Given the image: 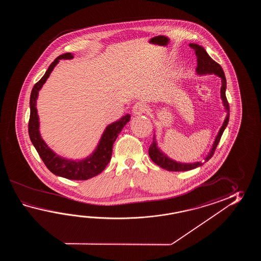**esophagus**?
I'll list each match as a JSON object with an SVG mask.
<instances>
[{
    "label": "esophagus",
    "instance_id": "1",
    "mask_svg": "<svg viewBox=\"0 0 261 261\" xmlns=\"http://www.w3.org/2000/svg\"><path fill=\"white\" fill-rule=\"evenodd\" d=\"M146 110H147V106L143 101L136 102L133 107V114L136 115V116H140V115L144 114L146 112Z\"/></svg>",
    "mask_w": 261,
    "mask_h": 261
}]
</instances>
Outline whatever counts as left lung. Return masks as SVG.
Returning a JSON list of instances; mask_svg holds the SVG:
<instances>
[{"mask_svg": "<svg viewBox=\"0 0 261 261\" xmlns=\"http://www.w3.org/2000/svg\"><path fill=\"white\" fill-rule=\"evenodd\" d=\"M189 46L195 50V54L197 56L198 66L196 68V72L199 75L213 74L214 73V74H216L217 76L221 78L222 86L220 94H221L223 106H224L225 110L227 112V117L225 118L224 123H223L221 128L219 129V132H218V134H217L216 140L213 144L210 152L208 153V155L205 158V161H208L214 155L217 144L221 139L222 134H223L225 128L227 127L228 119H229V106H228V102H227V97H226L227 81H226L225 73H224L222 67L217 62L214 61L210 56L208 55L206 50L201 45L197 44H189ZM148 153H149L150 159L153 161V162H155L158 166L161 167L167 171H171V172H185V171L193 170L195 168L202 165V163L200 161V162H194V163H182V162H177V161L170 159L168 155H165L159 148L156 141H155V134H154V138H153V143L151 144L149 149H148Z\"/></svg>", "mask_w": 261, "mask_h": 261, "instance_id": "obj_1", "label": "left lung"}]
</instances>
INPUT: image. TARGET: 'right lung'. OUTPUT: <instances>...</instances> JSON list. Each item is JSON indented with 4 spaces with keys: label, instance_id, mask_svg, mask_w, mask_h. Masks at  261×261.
Instances as JSON below:
<instances>
[{
    "label": "right lung",
    "instance_id": "1",
    "mask_svg": "<svg viewBox=\"0 0 261 261\" xmlns=\"http://www.w3.org/2000/svg\"><path fill=\"white\" fill-rule=\"evenodd\" d=\"M72 58L73 55L72 53H65L59 56L50 64L44 76L34 85L30 98L31 115L29 120V135L40 158L44 161L50 172L58 176L71 180H88L102 172L110 162L113 144L124 126L129 121L130 115L127 114L119 120L108 125L102 133L96 149L86 159L78 161L68 160L57 155L53 150L50 149L40 134L39 117L36 109V100L38 99L40 89H42L46 79L49 77L50 73L59 63L60 60H72Z\"/></svg>",
    "mask_w": 261,
    "mask_h": 261
}]
</instances>
